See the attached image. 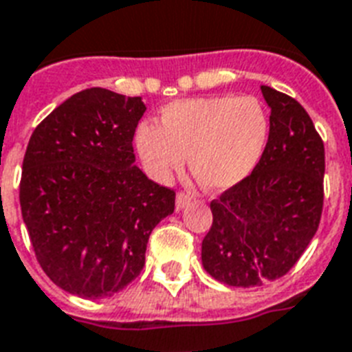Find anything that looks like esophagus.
Wrapping results in <instances>:
<instances>
[{"instance_id": "obj_1", "label": "esophagus", "mask_w": 352, "mask_h": 352, "mask_svg": "<svg viewBox=\"0 0 352 352\" xmlns=\"http://www.w3.org/2000/svg\"><path fill=\"white\" fill-rule=\"evenodd\" d=\"M191 202H193V199H191V197L188 193H184V191H181V193H177V197H175L177 209L188 208V206H190Z\"/></svg>"}]
</instances>
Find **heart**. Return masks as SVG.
I'll return each mask as SVG.
<instances>
[{"mask_svg": "<svg viewBox=\"0 0 352 352\" xmlns=\"http://www.w3.org/2000/svg\"><path fill=\"white\" fill-rule=\"evenodd\" d=\"M268 141V114L254 96L175 100L159 126L143 123L135 148L153 181L168 182L190 155V166L212 191L231 190L258 166Z\"/></svg>", "mask_w": 352, "mask_h": 352, "instance_id": "heart-1", "label": "heart"}]
</instances>
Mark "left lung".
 Wrapping results in <instances>:
<instances>
[{
	"label": "left lung",
	"instance_id": "left-lung-1",
	"mask_svg": "<svg viewBox=\"0 0 352 352\" xmlns=\"http://www.w3.org/2000/svg\"><path fill=\"white\" fill-rule=\"evenodd\" d=\"M270 132L258 166L212 200L202 265L229 286H261L299 261L320 223L324 143L297 100L268 85Z\"/></svg>",
	"mask_w": 352,
	"mask_h": 352
}]
</instances>
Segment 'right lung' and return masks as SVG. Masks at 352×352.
Listing matches in <instances>:
<instances>
[{"mask_svg": "<svg viewBox=\"0 0 352 352\" xmlns=\"http://www.w3.org/2000/svg\"><path fill=\"white\" fill-rule=\"evenodd\" d=\"M144 111L140 96L91 87L50 112L28 141L21 212L41 268L64 292L103 299L126 288L153 227L175 209V191L134 164Z\"/></svg>", "mask_w": 352, "mask_h": 352, "instance_id": "right-lung-1", "label": "right lung"}]
</instances>
